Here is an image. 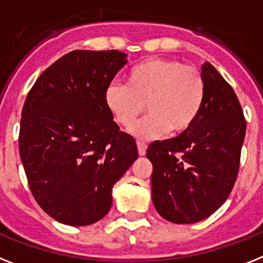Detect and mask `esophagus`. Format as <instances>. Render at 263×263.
I'll use <instances>...</instances> for the list:
<instances>
[{
	"mask_svg": "<svg viewBox=\"0 0 263 263\" xmlns=\"http://www.w3.org/2000/svg\"><path fill=\"white\" fill-rule=\"evenodd\" d=\"M137 147H138V155L145 156V153H146L147 145L145 144L144 141H137Z\"/></svg>",
	"mask_w": 263,
	"mask_h": 263,
	"instance_id": "1",
	"label": "esophagus"
}]
</instances>
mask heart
I'll return each mask as SVG.
<instances>
[{
	"label": "heart",
	"mask_w": 263,
	"mask_h": 263,
	"mask_svg": "<svg viewBox=\"0 0 263 263\" xmlns=\"http://www.w3.org/2000/svg\"><path fill=\"white\" fill-rule=\"evenodd\" d=\"M205 101V82L192 66L171 59L153 58L138 63L126 75V84L111 83L105 103L121 126H130L144 112L149 116L132 127L140 138L186 133L200 116Z\"/></svg>",
	"instance_id": "1"
}]
</instances>
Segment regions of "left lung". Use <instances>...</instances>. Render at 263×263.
<instances>
[{
	"label": "left lung",
	"mask_w": 263,
	"mask_h": 263,
	"mask_svg": "<svg viewBox=\"0 0 263 263\" xmlns=\"http://www.w3.org/2000/svg\"><path fill=\"white\" fill-rule=\"evenodd\" d=\"M205 101L186 133L155 141L152 199L162 218L190 224L214 214L227 200L239 172L246 119L233 87L210 63L201 67Z\"/></svg>",
	"instance_id": "1"
}]
</instances>
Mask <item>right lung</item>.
Returning a JSON list of instances; mask_svg holds the SVG:
<instances>
[{
  "label": "right lung",
  "instance_id": "right-lung-1",
  "mask_svg": "<svg viewBox=\"0 0 263 263\" xmlns=\"http://www.w3.org/2000/svg\"><path fill=\"white\" fill-rule=\"evenodd\" d=\"M127 63L110 51H72L41 73L28 92L18 149L30 192L51 218L69 226L101 220L112 185L138 157L121 132L105 91Z\"/></svg>",
  "mask_w": 263,
  "mask_h": 263
}]
</instances>
